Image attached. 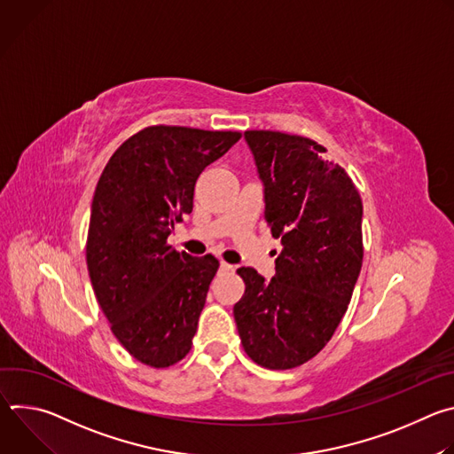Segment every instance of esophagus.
<instances>
[{
    "label": "esophagus",
    "mask_w": 454,
    "mask_h": 454,
    "mask_svg": "<svg viewBox=\"0 0 454 454\" xmlns=\"http://www.w3.org/2000/svg\"><path fill=\"white\" fill-rule=\"evenodd\" d=\"M221 270H223V271H231V270H233V266H231V264H226V262H223V261H221Z\"/></svg>",
    "instance_id": "1"
}]
</instances>
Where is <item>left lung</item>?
<instances>
[{"instance_id":"1","label":"left lung","mask_w":454,"mask_h":454,"mask_svg":"<svg viewBox=\"0 0 454 454\" xmlns=\"http://www.w3.org/2000/svg\"><path fill=\"white\" fill-rule=\"evenodd\" d=\"M244 140L282 251L271 280L237 270L246 291L233 316L256 364L289 370L325 347L347 312L363 264V203L348 174L316 142L277 131H246Z\"/></svg>"}]
</instances>
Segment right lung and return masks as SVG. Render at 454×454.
<instances>
[{"label":"right lung","instance_id":"right-lung-1","mask_svg":"<svg viewBox=\"0 0 454 454\" xmlns=\"http://www.w3.org/2000/svg\"><path fill=\"white\" fill-rule=\"evenodd\" d=\"M240 133L153 125L107 161L91 203L86 262L111 331L135 359L154 368L192 347L219 261L167 244L193 208L200 174Z\"/></svg>","mask_w":454,"mask_h":454}]
</instances>
